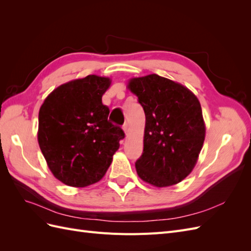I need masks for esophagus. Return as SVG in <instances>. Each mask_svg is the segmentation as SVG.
I'll return each mask as SVG.
<instances>
[{"label": "esophagus", "instance_id": "esophagus-1", "mask_svg": "<svg viewBox=\"0 0 251 251\" xmlns=\"http://www.w3.org/2000/svg\"><path fill=\"white\" fill-rule=\"evenodd\" d=\"M123 127H124V131H125V133H126V134H127V133H128V125L126 123V124L124 125V126H123Z\"/></svg>", "mask_w": 251, "mask_h": 251}]
</instances>
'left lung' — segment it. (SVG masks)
<instances>
[{
    "label": "left lung",
    "mask_w": 251,
    "mask_h": 251,
    "mask_svg": "<svg viewBox=\"0 0 251 251\" xmlns=\"http://www.w3.org/2000/svg\"><path fill=\"white\" fill-rule=\"evenodd\" d=\"M128 89L146 114L143 153L135 162L138 176L157 187L179 183L193 171L205 138L198 98L157 74L132 78Z\"/></svg>",
    "instance_id": "obj_1"
}]
</instances>
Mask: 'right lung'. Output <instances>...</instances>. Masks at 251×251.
Segmentation results:
<instances>
[{
	"label": "right lung",
	"mask_w": 251,
	"mask_h": 251,
	"mask_svg": "<svg viewBox=\"0 0 251 251\" xmlns=\"http://www.w3.org/2000/svg\"><path fill=\"white\" fill-rule=\"evenodd\" d=\"M108 77L88 75L57 87L40 109L37 140L50 171L63 183L83 187L100 181L125 138L108 119L101 97Z\"/></svg>",
	"instance_id": "obj_1"
}]
</instances>
